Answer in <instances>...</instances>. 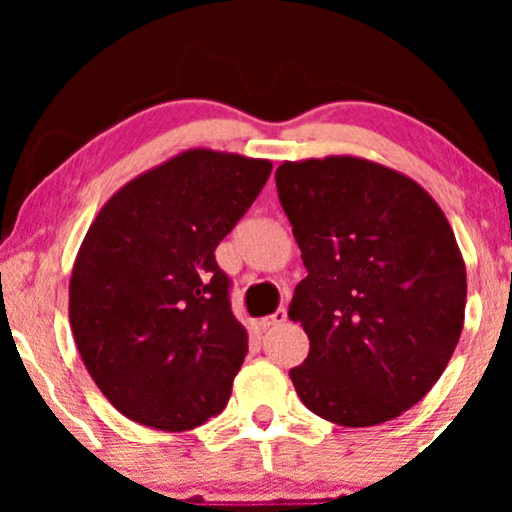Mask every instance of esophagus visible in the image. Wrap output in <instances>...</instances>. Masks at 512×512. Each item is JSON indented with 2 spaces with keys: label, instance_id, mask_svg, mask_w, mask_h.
I'll list each match as a JSON object with an SVG mask.
<instances>
[{
  "label": "esophagus",
  "instance_id": "esophagus-1",
  "mask_svg": "<svg viewBox=\"0 0 512 512\" xmlns=\"http://www.w3.org/2000/svg\"><path fill=\"white\" fill-rule=\"evenodd\" d=\"M284 322H286V310L284 308H279L276 313L267 315V317H260L262 330H269V327H274V325H284Z\"/></svg>",
  "mask_w": 512,
  "mask_h": 512
}]
</instances>
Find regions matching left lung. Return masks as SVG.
<instances>
[{
  "label": "left lung",
  "instance_id": "left-lung-1",
  "mask_svg": "<svg viewBox=\"0 0 512 512\" xmlns=\"http://www.w3.org/2000/svg\"><path fill=\"white\" fill-rule=\"evenodd\" d=\"M276 190L308 269L289 305L310 339L289 373L298 397L339 426L397 419L438 383L464 325L467 269L443 209L358 156L284 161Z\"/></svg>",
  "mask_w": 512,
  "mask_h": 512
}]
</instances>
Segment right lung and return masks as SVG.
Wrapping results in <instances>:
<instances>
[{"mask_svg":"<svg viewBox=\"0 0 512 512\" xmlns=\"http://www.w3.org/2000/svg\"><path fill=\"white\" fill-rule=\"evenodd\" d=\"M272 161L187 149L115 192L69 279V322L98 390L127 419L190 431L221 414L248 354L214 250Z\"/></svg>","mask_w":512,"mask_h":512,"instance_id":"obj_1","label":"right lung"}]
</instances>
